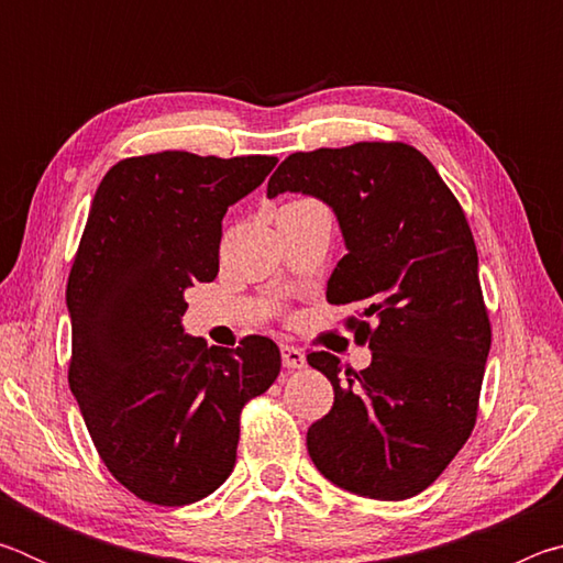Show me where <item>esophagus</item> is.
I'll return each mask as SVG.
<instances>
[{"label":"esophagus","instance_id":"34e87169","mask_svg":"<svg viewBox=\"0 0 563 563\" xmlns=\"http://www.w3.org/2000/svg\"><path fill=\"white\" fill-rule=\"evenodd\" d=\"M283 352V365L288 369H300L305 367V352L300 347H292V345H280Z\"/></svg>","mask_w":563,"mask_h":563}]
</instances>
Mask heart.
Wrapping results in <instances>:
<instances>
[{
  "label": "heart",
  "mask_w": 563,
  "mask_h": 563,
  "mask_svg": "<svg viewBox=\"0 0 563 563\" xmlns=\"http://www.w3.org/2000/svg\"><path fill=\"white\" fill-rule=\"evenodd\" d=\"M285 206H320V203L312 201V198H292V201H288Z\"/></svg>",
  "instance_id": "1"
}]
</instances>
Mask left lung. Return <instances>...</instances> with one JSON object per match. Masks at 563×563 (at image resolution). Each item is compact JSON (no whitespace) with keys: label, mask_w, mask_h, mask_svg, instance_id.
I'll return each mask as SVG.
<instances>
[{"label":"left lung","mask_w":563,"mask_h":563,"mask_svg":"<svg viewBox=\"0 0 563 563\" xmlns=\"http://www.w3.org/2000/svg\"><path fill=\"white\" fill-rule=\"evenodd\" d=\"M285 190L335 211L347 255L328 302L357 305L347 328L373 350L360 373L308 355L335 389L308 430L310 460L360 497H415L470 440L479 407L492 325L470 223L427 156L399 141L290 154L268 180L271 198Z\"/></svg>","instance_id":"8db88e82"}]
</instances>
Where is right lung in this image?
<instances>
[{
  "mask_svg": "<svg viewBox=\"0 0 563 563\" xmlns=\"http://www.w3.org/2000/svg\"><path fill=\"white\" fill-rule=\"evenodd\" d=\"M275 156L123 158L97 188L66 285L69 387L103 464L148 504L208 497L235 464L241 409L280 373L271 338L235 350L180 325L194 283L218 275L228 206Z\"/></svg>",
  "mask_w": 563,
  "mask_h": 563,
  "instance_id": "right-lung-1",
  "label": "right lung"
}]
</instances>
